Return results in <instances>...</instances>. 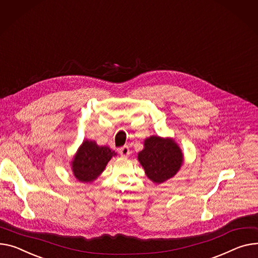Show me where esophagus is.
<instances>
[{
	"instance_id": "esophagus-1",
	"label": "esophagus",
	"mask_w": 258,
	"mask_h": 258,
	"mask_svg": "<svg viewBox=\"0 0 258 258\" xmlns=\"http://www.w3.org/2000/svg\"><path fill=\"white\" fill-rule=\"evenodd\" d=\"M119 153L121 154V157H124V158H127L130 156V147L128 146H123L119 149Z\"/></svg>"
}]
</instances>
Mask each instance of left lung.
<instances>
[{"instance_id":"left-lung-1","label":"left lung","mask_w":258,"mask_h":258,"mask_svg":"<svg viewBox=\"0 0 258 258\" xmlns=\"http://www.w3.org/2000/svg\"><path fill=\"white\" fill-rule=\"evenodd\" d=\"M143 146L138 161L152 182L160 184L176 175L183 164V153L173 138L152 135Z\"/></svg>"}]
</instances>
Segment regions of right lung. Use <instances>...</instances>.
<instances>
[{"mask_svg": "<svg viewBox=\"0 0 258 258\" xmlns=\"http://www.w3.org/2000/svg\"><path fill=\"white\" fill-rule=\"evenodd\" d=\"M117 153L108 146H99L94 140L85 139L71 162L74 176L80 182L94 181Z\"/></svg>", "mask_w": 258, "mask_h": 258, "instance_id": "right-lung-1", "label": "right lung"}]
</instances>
